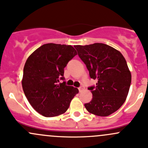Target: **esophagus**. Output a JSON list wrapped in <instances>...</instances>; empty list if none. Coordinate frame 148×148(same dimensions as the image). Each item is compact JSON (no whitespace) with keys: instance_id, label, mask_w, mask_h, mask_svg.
<instances>
[{"instance_id":"34e87169","label":"esophagus","mask_w":148,"mask_h":148,"mask_svg":"<svg viewBox=\"0 0 148 148\" xmlns=\"http://www.w3.org/2000/svg\"><path fill=\"white\" fill-rule=\"evenodd\" d=\"M84 89V86H82H82H80L79 87V92H81V91Z\"/></svg>"}]
</instances>
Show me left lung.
Here are the masks:
<instances>
[{
	"mask_svg": "<svg viewBox=\"0 0 148 148\" xmlns=\"http://www.w3.org/2000/svg\"><path fill=\"white\" fill-rule=\"evenodd\" d=\"M85 64L89 77L97 80L92 91V99L84 104L86 110L101 117L117 111L125 102L131 84V74L119 51L102 43L74 46Z\"/></svg>",
	"mask_w": 148,
	"mask_h": 148,
	"instance_id": "1",
	"label": "left lung"
}]
</instances>
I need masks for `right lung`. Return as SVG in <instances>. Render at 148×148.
<instances>
[{
	"mask_svg": "<svg viewBox=\"0 0 148 148\" xmlns=\"http://www.w3.org/2000/svg\"><path fill=\"white\" fill-rule=\"evenodd\" d=\"M77 55L70 45L46 44L28 58L23 68L22 86L33 108L44 117L64 113L78 89L67 86L64 68Z\"/></svg>",
	"mask_w": 148,
	"mask_h": 148,
	"instance_id": "right-lung-1",
	"label": "right lung"
}]
</instances>
